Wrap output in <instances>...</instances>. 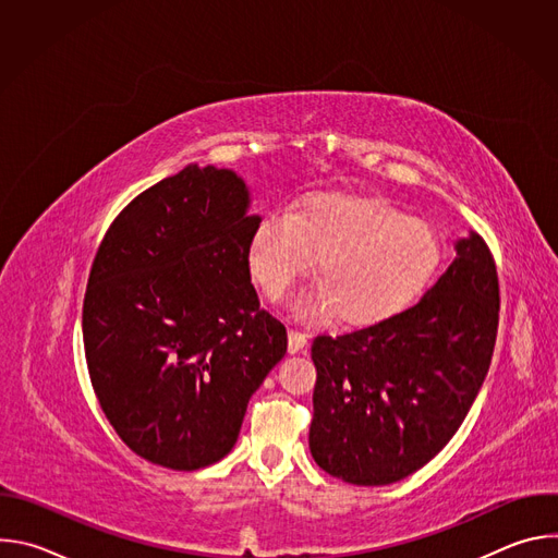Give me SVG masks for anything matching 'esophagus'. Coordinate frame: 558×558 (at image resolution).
Returning a JSON list of instances; mask_svg holds the SVG:
<instances>
[{
	"mask_svg": "<svg viewBox=\"0 0 558 558\" xmlns=\"http://www.w3.org/2000/svg\"><path fill=\"white\" fill-rule=\"evenodd\" d=\"M306 342H308V336H306V333L293 331V329L289 331V353H300V351H304Z\"/></svg>",
	"mask_w": 558,
	"mask_h": 558,
	"instance_id": "obj_1",
	"label": "esophagus"
}]
</instances>
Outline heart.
<instances>
[{
    "label": "heart",
    "instance_id": "1",
    "mask_svg": "<svg viewBox=\"0 0 558 558\" xmlns=\"http://www.w3.org/2000/svg\"><path fill=\"white\" fill-rule=\"evenodd\" d=\"M433 227L386 201L344 194H308L295 211L265 214L250 238V271L278 300L313 258L315 289L293 311L302 320L329 317L349 327L375 325L400 311L430 280L439 263Z\"/></svg>",
    "mask_w": 558,
    "mask_h": 558
}]
</instances>
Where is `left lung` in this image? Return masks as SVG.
Segmentation results:
<instances>
[{
	"label": "left lung",
	"instance_id": "left-lung-1",
	"mask_svg": "<svg viewBox=\"0 0 558 558\" xmlns=\"http://www.w3.org/2000/svg\"><path fill=\"white\" fill-rule=\"evenodd\" d=\"M402 313L331 338L317 336L308 448L353 486H386L426 465L457 433L490 368L499 278L480 233Z\"/></svg>",
	"mask_w": 558,
	"mask_h": 558
}]
</instances>
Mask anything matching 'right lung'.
<instances>
[{"label": "right lung", "instance_id": "obj_1", "mask_svg": "<svg viewBox=\"0 0 558 558\" xmlns=\"http://www.w3.org/2000/svg\"><path fill=\"white\" fill-rule=\"evenodd\" d=\"M241 177L187 166L110 225L84 298V347L101 411L138 457L172 470L220 461L252 395L287 353L250 274Z\"/></svg>", "mask_w": 558, "mask_h": 558}]
</instances>
